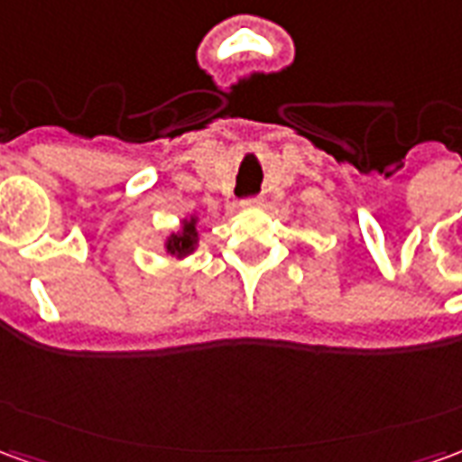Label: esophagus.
<instances>
[{"label": "esophagus", "instance_id": "1", "mask_svg": "<svg viewBox=\"0 0 462 462\" xmlns=\"http://www.w3.org/2000/svg\"><path fill=\"white\" fill-rule=\"evenodd\" d=\"M242 208H247V210H252V208H262V198H250V200L242 202Z\"/></svg>", "mask_w": 462, "mask_h": 462}]
</instances>
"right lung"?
<instances>
[{"mask_svg": "<svg viewBox=\"0 0 462 462\" xmlns=\"http://www.w3.org/2000/svg\"><path fill=\"white\" fill-rule=\"evenodd\" d=\"M198 247H200V215L190 212L188 217H182L178 230L165 235L162 250H165V254L175 257V260H185Z\"/></svg>", "mask_w": 462, "mask_h": 462, "instance_id": "right-lung-1", "label": "right lung"}]
</instances>
